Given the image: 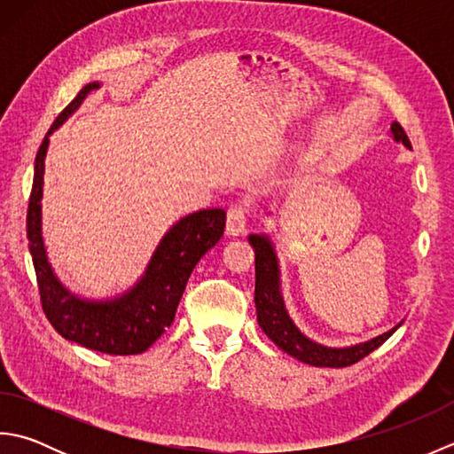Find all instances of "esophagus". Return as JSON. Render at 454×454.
Instances as JSON below:
<instances>
[{
	"label": "esophagus",
	"mask_w": 454,
	"mask_h": 454,
	"mask_svg": "<svg viewBox=\"0 0 454 454\" xmlns=\"http://www.w3.org/2000/svg\"><path fill=\"white\" fill-rule=\"evenodd\" d=\"M246 222H247L246 208L242 205H232L228 208V216H226V234L228 236L244 234Z\"/></svg>",
	"instance_id": "obj_1"
}]
</instances>
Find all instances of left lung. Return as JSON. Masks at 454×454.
<instances>
[{
    "instance_id": "1",
    "label": "left lung",
    "mask_w": 454,
    "mask_h": 454,
    "mask_svg": "<svg viewBox=\"0 0 454 454\" xmlns=\"http://www.w3.org/2000/svg\"><path fill=\"white\" fill-rule=\"evenodd\" d=\"M392 138L402 142L406 148H411L408 134L403 132L400 122H392L390 127ZM255 252V308H257V324L267 333L269 340L294 359L312 366H341L355 364L363 356L372 353L374 349L388 340V337L403 324H396L387 333L376 335L364 343H356L351 347H327L312 341L298 330L293 317L288 316L286 306L281 293V269L271 238L267 234H252L247 238Z\"/></svg>"
}]
</instances>
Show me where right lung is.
Instances as JSON below:
<instances>
[{
	"label": "right lung",
	"instance_id": "add662e5",
	"mask_svg": "<svg viewBox=\"0 0 454 454\" xmlns=\"http://www.w3.org/2000/svg\"><path fill=\"white\" fill-rule=\"evenodd\" d=\"M101 83L93 82L58 114L36 152L33 191L27 210L28 252L33 257L43 310L54 330L70 341L107 355H137L171 325L192 269L224 234L226 212L205 208L187 215L160 239L146 271L127 293L107 301H88L67 291L58 281L46 257L43 239L44 160L51 134L60 129L83 99Z\"/></svg>",
	"mask_w": 454,
	"mask_h": 454
}]
</instances>
